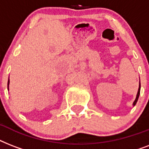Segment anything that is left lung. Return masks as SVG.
I'll return each mask as SVG.
<instances>
[{"label": "left lung", "mask_w": 149, "mask_h": 149, "mask_svg": "<svg viewBox=\"0 0 149 149\" xmlns=\"http://www.w3.org/2000/svg\"><path fill=\"white\" fill-rule=\"evenodd\" d=\"M140 90H141V84H139V91H138V93H137V97H136V99H135V100L134 101V103H133V105H135L137 103V101H138V100H139V95H140Z\"/></svg>", "instance_id": "8db88e82"}]
</instances>
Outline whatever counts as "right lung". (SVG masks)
Instances as JSON below:
<instances>
[{
	"label": "right lung",
	"instance_id": "add662e5",
	"mask_svg": "<svg viewBox=\"0 0 149 149\" xmlns=\"http://www.w3.org/2000/svg\"><path fill=\"white\" fill-rule=\"evenodd\" d=\"M8 85H9V80H8Z\"/></svg>",
	"mask_w": 149,
	"mask_h": 149
}]
</instances>
